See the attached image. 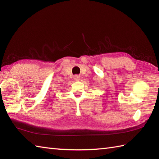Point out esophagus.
<instances>
[{
  "mask_svg": "<svg viewBox=\"0 0 159 159\" xmlns=\"http://www.w3.org/2000/svg\"><path fill=\"white\" fill-rule=\"evenodd\" d=\"M73 78H74V80H80V76L78 75H74Z\"/></svg>",
  "mask_w": 159,
  "mask_h": 159,
  "instance_id": "1",
  "label": "esophagus"
}]
</instances>
